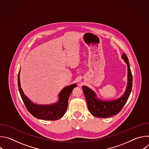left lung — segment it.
Returning a JSON list of instances; mask_svg holds the SVG:
<instances>
[{"instance_id":"1","label":"left lung","mask_w":149,"mask_h":149,"mask_svg":"<svg viewBox=\"0 0 149 149\" xmlns=\"http://www.w3.org/2000/svg\"><path fill=\"white\" fill-rule=\"evenodd\" d=\"M127 65V85L123 95L118 98L105 101L98 98L95 93L87 86H82V88L86 97L88 109L91 114L97 117L107 118L117 114L123 109L130 95L133 78L129 62V59L125 53L121 56Z\"/></svg>"}]
</instances>
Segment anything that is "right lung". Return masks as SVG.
<instances>
[{"label":"right lung","mask_w":149,"mask_h":149,"mask_svg":"<svg viewBox=\"0 0 149 149\" xmlns=\"http://www.w3.org/2000/svg\"><path fill=\"white\" fill-rule=\"evenodd\" d=\"M20 71L17 77L19 91L27 110L35 117L44 120H56L62 117L68 108L69 97L73 89L77 87L76 84L63 88L58 94L57 102L46 105L36 104L31 101L23 92L20 83Z\"/></svg>","instance_id":"1"}]
</instances>
